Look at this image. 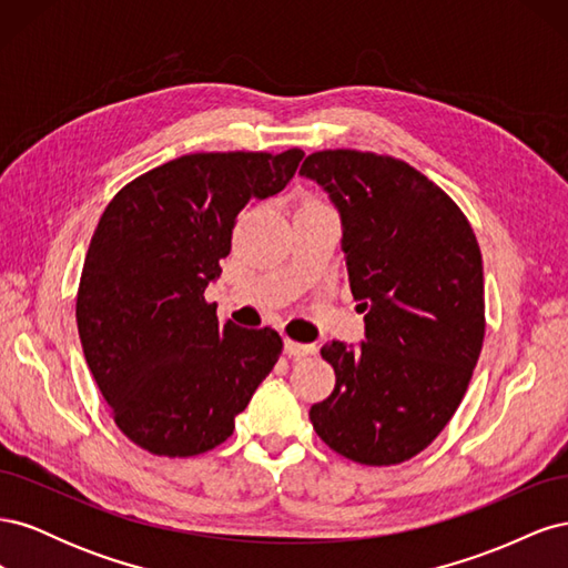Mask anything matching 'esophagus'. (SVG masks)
Instances as JSON below:
<instances>
[{
  "instance_id": "34e87169",
  "label": "esophagus",
  "mask_w": 568,
  "mask_h": 568,
  "mask_svg": "<svg viewBox=\"0 0 568 568\" xmlns=\"http://www.w3.org/2000/svg\"><path fill=\"white\" fill-rule=\"evenodd\" d=\"M284 353L288 357H303V355H313L315 346H311V343H298V341L284 338Z\"/></svg>"
}]
</instances>
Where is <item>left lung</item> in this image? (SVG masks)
Segmentation results:
<instances>
[{"label": "left lung", "instance_id": "obj_1", "mask_svg": "<svg viewBox=\"0 0 568 568\" xmlns=\"http://www.w3.org/2000/svg\"><path fill=\"white\" fill-rule=\"evenodd\" d=\"M341 217V251L365 341H329L336 372L311 407L317 436L369 467L422 453L450 422L484 346V261L455 201L415 168L369 151L307 156Z\"/></svg>", "mask_w": 568, "mask_h": 568}]
</instances>
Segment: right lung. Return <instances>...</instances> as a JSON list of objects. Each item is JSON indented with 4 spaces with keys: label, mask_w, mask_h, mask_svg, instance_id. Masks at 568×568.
<instances>
[{
    "label": "right lung",
    "mask_w": 568,
    "mask_h": 568,
    "mask_svg": "<svg viewBox=\"0 0 568 568\" xmlns=\"http://www.w3.org/2000/svg\"><path fill=\"white\" fill-rule=\"evenodd\" d=\"M305 153H189L120 189L78 288V332L113 419L134 445L194 457L225 443L282 355L280 334L220 324V277L248 203L280 194Z\"/></svg>",
    "instance_id": "1"
}]
</instances>
